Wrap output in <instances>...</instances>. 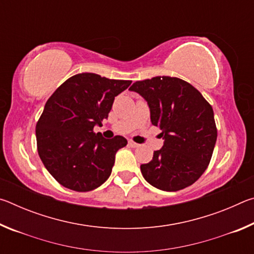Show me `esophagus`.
Segmentation results:
<instances>
[{
  "label": "esophagus",
  "instance_id": "34e87169",
  "mask_svg": "<svg viewBox=\"0 0 254 254\" xmlns=\"http://www.w3.org/2000/svg\"><path fill=\"white\" fill-rule=\"evenodd\" d=\"M128 145H130L131 148H136V147H139V144L135 143V142H133V141H128Z\"/></svg>",
  "mask_w": 254,
  "mask_h": 254
}]
</instances>
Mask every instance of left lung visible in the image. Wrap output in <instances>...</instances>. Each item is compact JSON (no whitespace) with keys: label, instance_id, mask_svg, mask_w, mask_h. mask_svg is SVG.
Masks as SVG:
<instances>
[{"label":"left lung","instance_id":"obj_1","mask_svg":"<svg viewBox=\"0 0 254 254\" xmlns=\"http://www.w3.org/2000/svg\"><path fill=\"white\" fill-rule=\"evenodd\" d=\"M130 91L147 101L150 119L161 130L163 145L141 173L153 187L177 191L194 184L207 168L216 143L214 112L203 95L177 77L135 81Z\"/></svg>","mask_w":254,"mask_h":254}]
</instances>
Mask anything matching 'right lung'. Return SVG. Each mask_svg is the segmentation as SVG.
<instances>
[{"label": "right lung", "mask_w": 254, "mask_h": 254, "mask_svg": "<svg viewBox=\"0 0 254 254\" xmlns=\"http://www.w3.org/2000/svg\"><path fill=\"white\" fill-rule=\"evenodd\" d=\"M131 80L109 79L93 72L71 76L47 101L36 127L38 153L49 174L75 191H89L110 177L118 150L126 137L105 139L102 126L115 96Z\"/></svg>", "instance_id": "1"}]
</instances>
